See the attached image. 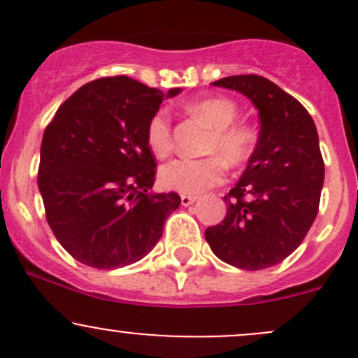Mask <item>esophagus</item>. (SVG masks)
Masks as SVG:
<instances>
[{"label": "esophagus", "mask_w": 358, "mask_h": 358, "mask_svg": "<svg viewBox=\"0 0 358 358\" xmlns=\"http://www.w3.org/2000/svg\"><path fill=\"white\" fill-rule=\"evenodd\" d=\"M197 201V196H190V194H182V204L190 206Z\"/></svg>", "instance_id": "34e87169"}]
</instances>
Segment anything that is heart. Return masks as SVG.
Masks as SVG:
<instances>
[{
  "mask_svg": "<svg viewBox=\"0 0 358 358\" xmlns=\"http://www.w3.org/2000/svg\"><path fill=\"white\" fill-rule=\"evenodd\" d=\"M190 110L201 115L213 128L206 152L211 156L192 159L180 157L161 168V182L168 189L183 194H197L218 185L227 175V163L243 166L255 152L256 135L251 126L236 122V102L223 96H213L192 103ZM147 143L157 157H166L173 150L171 115L159 110L147 126Z\"/></svg>",
  "mask_w": 358,
  "mask_h": 358,
  "instance_id": "obj_1",
  "label": "heart"
}]
</instances>
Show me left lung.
<instances>
[{"instance_id":"obj_1","label":"left lung","mask_w":358,"mask_h":358,"mask_svg":"<svg viewBox=\"0 0 358 358\" xmlns=\"http://www.w3.org/2000/svg\"><path fill=\"white\" fill-rule=\"evenodd\" d=\"M213 85L251 99L262 128L243 178L223 197L225 218L206 229V241L229 265L268 268L303 243L319 213L324 159L315 122L294 96L258 74Z\"/></svg>"}]
</instances>
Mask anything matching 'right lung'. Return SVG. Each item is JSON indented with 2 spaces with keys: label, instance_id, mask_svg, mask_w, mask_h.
<instances>
[{
  "label": "right lung",
  "instance_id": "obj_1",
  "mask_svg": "<svg viewBox=\"0 0 358 358\" xmlns=\"http://www.w3.org/2000/svg\"><path fill=\"white\" fill-rule=\"evenodd\" d=\"M162 100L161 90L128 76L100 78L72 93L46 126L38 169L46 222L85 265L110 270L142 259L182 202L176 192H152L157 162L147 126Z\"/></svg>",
  "mask_w": 358,
  "mask_h": 358
}]
</instances>
